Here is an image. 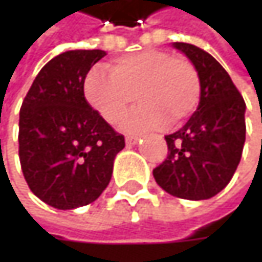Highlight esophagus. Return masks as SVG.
I'll return each instance as SVG.
<instances>
[{
	"label": "esophagus",
	"instance_id": "1",
	"mask_svg": "<svg viewBox=\"0 0 262 262\" xmlns=\"http://www.w3.org/2000/svg\"><path fill=\"white\" fill-rule=\"evenodd\" d=\"M138 141H139V136H132V135H127V136H126V142H127L129 145L136 144Z\"/></svg>",
	"mask_w": 262,
	"mask_h": 262
}]
</instances>
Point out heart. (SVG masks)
Listing matches in <instances>:
<instances>
[{
    "label": "heart",
    "instance_id": "1",
    "mask_svg": "<svg viewBox=\"0 0 262 262\" xmlns=\"http://www.w3.org/2000/svg\"><path fill=\"white\" fill-rule=\"evenodd\" d=\"M88 103L109 124H118L136 100L141 103L124 129L145 132L174 127L199 107L202 80L186 59L164 50H144L115 59L109 71L95 68L84 79Z\"/></svg>",
    "mask_w": 262,
    "mask_h": 262
}]
</instances>
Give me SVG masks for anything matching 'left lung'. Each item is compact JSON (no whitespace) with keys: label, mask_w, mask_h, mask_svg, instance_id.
Listing matches in <instances>:
<instances>
[{"label":"left lung","mask_w":262,"mask_h":262,"mask_svg":"<svg viewBox=\"0 0 262 262\" xmlns=\"http://www.w3.org/2000/svg\"><path fill=\"white\" fill-rule=\"evenodd\" d=\"M202 80L197 111L181 130L165 136L168 155L153 170L156 183L171 195L205 200L231 182L246 141V103L226 70L195 45L174 42Z\"/></svg>","instance_id":"1"}]
</instances>
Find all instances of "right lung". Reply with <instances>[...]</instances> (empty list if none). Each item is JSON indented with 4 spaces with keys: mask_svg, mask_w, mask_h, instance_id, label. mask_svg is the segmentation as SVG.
I'll return each instance as SVG.
<instances>
[{
    "mask_svg": "<svg viewBox=\"0 0 262 262\" xmlns=\"http://www.w3.org/2000/svg\"><path fill=\"white\" fill-rule=\"evenodd\" d=\"M101 50H73L36 76L19 111V161L28 188L47 205L74 209L92 203L111 182L126 145L84 98L89 70Z\"/></svg>",
    "mask_w": 262,
    "mask_h": 262,
    "instance_id": "right-lung-1",
    "label": "right lung"
}]
</instances>
